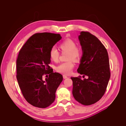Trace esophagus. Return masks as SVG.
Returning <instances> with one entry per match:
<instances>
[{
	"mask_svg": "<svg viewBox=\"0 0 126 126\" xmlns=\"http://www.w3.org/2000/svg\"><path fill=\"white\" fill-rule=\"evenodd\" d=\"M63 79H66V78H68V76L66 75H63Z\"/></svg>",
	"mask_w": 126,
	"mask_h": 126,
	"instance_id": "1",
	"label": "esophagus"
}]
</instances>
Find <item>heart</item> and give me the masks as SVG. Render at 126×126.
Instances as JSON below:
<instances>
[{
	"label": "heart",
	"mask_w": 126,
	"mask_h": 126,
	"mask_svg": "<svg viewBox=\"0 0 126 126\" xmlns=\"http://www.w3.org/2000/svg\"><path fill=\"white\" fill-rule=\"evenodd\" d=\"M59 48L62 52H67L66 59L68 61L57 66L56 70L63 74H69L75 67L73 60L75 62L80 60L82 56V51L80 48L77 47L76 42L71 39H66L63 41L59 45ZM59 55L60 52L56 47H52L50 48L49 57L52 61L54 62H58Z\"/></svg>",
	"instance_id": "1"
}]
</instances>
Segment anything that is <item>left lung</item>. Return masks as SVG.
I'll use <instances>...</instances> for the list:
<instances>
[{
    "mask_svg": "<svg viewBox=\"0 0 126 126\" xmlns=\"http://www.w3.org/2000/svg\"><path fill=\"white\" fill-rule=\"evenodd\" d=\"M78 38L83 54L77 71L88 78L71 77L72 94L81 104L89 106L99 100L106 92L110 77L109 57L104 45L89 32H81Z\"/></svg>",
    "mask_w": 126,
    "mask_h": 126,
    "instance_id": "obj_1",
    "label": "left lung"
}]
</instances>
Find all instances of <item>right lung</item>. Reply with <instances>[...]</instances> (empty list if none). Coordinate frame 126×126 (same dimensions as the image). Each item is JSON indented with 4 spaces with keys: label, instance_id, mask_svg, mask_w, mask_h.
<instances>
[{
    "label": "right lung",
    "instance_id": "obj_1",
    "mask_svg": "<svg viewBox=\"0 0 126 126\" xmlns=\"http://www.w3.org/2000/svg\"><path fill=\"white\" fill-rule=\"evenodd\" d=\"M59 34L36 33L20 49L16 60V77L26 101L36 107L45 108L55 100L63 76L49 66V51L59 41ZM45 75L47 78L43 79Z\"/></svg>",
    "mask_w": 126,
    "mask_h": 126
}]
</instances>
